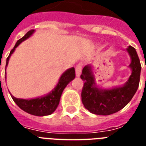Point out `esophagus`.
I'll return each instance as SVG.
<instances>
[{
    "label": "esophagus",
    "mask_w": 146,
    "mask_h": 146,
    "mask_svg": "<svg viewBox=\"0 0 146 146\" xmlns=\"http://www.w3.org/2000/svg\"><path fill=\"white\" fill-rule=\"evenodd\" d=\"M82 63H79L76 66V76H80L81 73H82Z\"/></svg>",
    "instance_id": "34e87169"
}]
</instances>
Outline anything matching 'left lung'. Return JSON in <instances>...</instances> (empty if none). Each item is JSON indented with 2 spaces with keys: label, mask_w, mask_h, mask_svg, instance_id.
I'll return each mask as SVG.
<instances>
[{
  "label": "left lung",
  "mask_w": 146,
  "mask_h": 146,
  "mask_svg": "<svg viewBox=\"0 0 146 146\" xmlns=\"http://www.w3.org/2000/svg\"><path fill=\"white\" fill-rule=\"evenodd\" d=\"M127 51L131 57L129 66L132 69V74L122 87L109 90L98 89L91 66L88 65L82 69L80 76L84 80L81 93L82 102L85 108L91 113L98 115H110L116 113L123 108L136 93L140 80V60L133 47L129 46Z\"/></svg>",
  "instance_id": "1"
}]
</instances>
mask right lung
I'll use <instances>...</instances> for the list:
<instances>
[{"label": "right lung", "mask_w": 146, "mask_h": 146, "mask_svg": "<svg viewBox=\"0 0 146 146\" xmlns=\"http://www.w3.org/2000/svg\"><path fill=\"white\" fill-rule=\"evenodd\" d=\"M34 29H31L24 35L23 37L21 38L20 39L17 41V42L15 44L14 48L10 50V53L9 56L7 58V64H6V67L7 66L8 61L10 59V57L11 56L15 48L21 43L23 41L28 38L33 33ZM75 69L74 67L69 69L66 71H65L62 76H60L59 80V82L57 83V86L55 87V89L53 90L50 94L48 96H44V97L38 98H34V99H22V98H17L14 96L11 95L13 100L18 105V106L26 111L27 113L33 114L35 116H46L51 114L54 111L56 110V108L58 106L60 99L61 94L65 89V87L67 86L69 82L75 78Z\"/></svg>", "instance_id": "add662e5"}]
</instances>
